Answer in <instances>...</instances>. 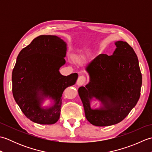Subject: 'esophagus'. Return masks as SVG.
Instances as JSON below:
<instances>
[{
    "mask_svg": "<svg viewBox=\"0 0 152 152\" xmlns=\"http://www.w3.org/2000/svg\"><path fill=\"white\" fill-rule=\"evenodd\" d=\"M86 81V78L84 76H80L78 77V80H77V82H76V84L78 85V86H82L85 83Z\"/></svg>",
    "mask_w": 152,
    "mask_h": 152,
    "instance_id": "esophagus-1",
    "label": "esophagus"
}]
</instances>
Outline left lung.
Masks as SVG:
<instances>
[{
    "mask_svg": "<svg viewBox=\"0 0 152 152\" xmlns=\"http://www.w3.org/2000/svg\"><path fill=\"white\" fill-rule=\"evenodd\" d=\"M114 44L112 56L100 54L88 64L86 70L89 82L78 89L86 119L99 127L121 121L140 95L142 74L136 53L126 42ZM93 99L100 102L99 108L91 107Z\"/></svg>",
    "mask_w": 152,
    "mask_h": 152,
    "instance_id": "obj_1",
    "label": "left lung"
}]
</instances>
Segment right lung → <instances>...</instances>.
<instances>
[{
	"mask_svg": "<svg viewBox=\"0 0 152 152\" xmlns=\"http://www.w3.org/2000/svg\"><path fill=\"white\" fill-rule=\"evenodd\" d=\"M66 43L55 35H40L23 48L12 72V93L16 103L30 120L51 125L59 120L64 90L76 83L78 74L63 76ZM49 99L50 106H43Z\"/></svg>",
	"mask_w": 152,
	"mask_h": 152,
	"instance_id": "1",
	"label": "right lung"
}]
</instances>
